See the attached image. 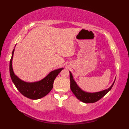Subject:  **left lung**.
Instances as JSON below:
<instances>
[{"label":"left lung","mask_w":129,"mask_h":129,"mask_svg":"<svg viewBox=\"0 0 129 129\" xmlns=\"http://www.w3.org/2000/svg\"><path fill=\"white\" fill-rule=\"evenodd\" d=\"M70 75L71 90L72 92L75 94L76 98L81 101H82L85 102V103H94V102L99 101V100L103 98L105 94L111 90L115 82H114L111 86L108 89H107V90L95 93H88L81 90L79 87L77 86V84L75 82L74 80H73L72 75L71 72H70Z\"/></svg>","instance_id":"obj_1"}]
</instances>
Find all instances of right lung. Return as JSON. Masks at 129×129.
Instances as JSON below:
<instances>
[{"mask_svg": "<svg viewBox=\"0 0 129 129\" xmlns=\"http://www.w3.org/2000/svg\"><path fill=\"white\" fill-rule=\"evenodd\" d=\"M14 49L12 52V56L10 60L9 71L10 77L18 90L26 98L31 100H37L46 96L53 88L54 80L58 73L63 68L54 70L39 82L28 83L20 80L13 72L12 68V58Z\"/></svg>", "mask_w": 129, "mask_h": 129, "instance_id": "obj_1", "label": "right lung"}]
</instances>
